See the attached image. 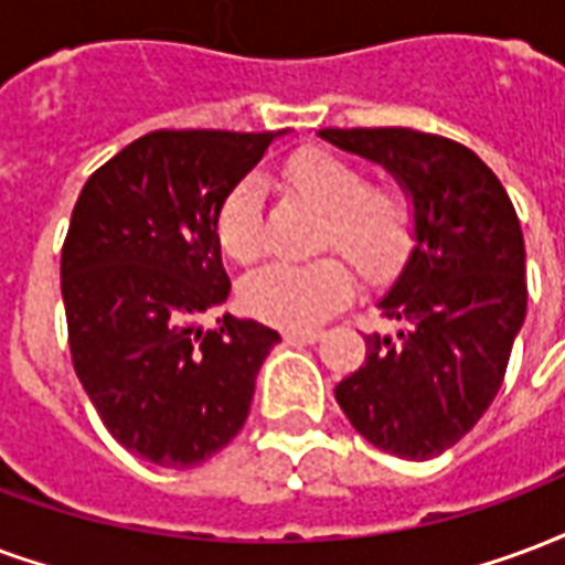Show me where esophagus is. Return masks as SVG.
<instances>
[{
  "mask_svg": "<svg viewBox=\"0 0 565 565\" xmlns=\"http://www.w3.org/2000/svg\"><path fill=\"white\" fill-rule=\"evenodd\" d=\"M284 341H299V344H315L320 338V329H284Z\"/></svg>",
  "mask_w": 565,
  "mask_h": 565,
  "instance_id": "obj_1",
  "label": "esophagus"
}]
</instances>
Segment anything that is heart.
Instances as JSON below:
<instances>
[{"instance_id": "1", "label": "heart", "mask_w": 565, "mask_h": 565, "mask_svg": "<svg viewBox=\"0 0 565 565\" xmlns=\"http://www.w3.org/2000/svg\"><path fill=\"white\" fill-rule=\"evenodd\" d=\"M284 182L299 198L326 212L323 245H335L359 271L386 275L407 254L413 239V203L398 185H367L365 173L347 158L305 149L284 164ZM218 245L230 260L254 263L266 245L263 185L239 179L218 212ZM353 271L341 257L311 263H271L242 284L250 315L275 326H311L344 302Z\"/></svg>"}]
</instances>
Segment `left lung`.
<instances>
[{"label": "left lung", "mask_w": 565, "mask_h": 565, "mask_svg": "<svg viewBox=\"0 0 565 565\" xmlns=\"http://www.w3.org/2000/svg\"><path fill=\"white\" fill-rule=\"evenodd\" d=\"M377 161L413 200L416 245L380 311L395 335H365V365L335 386L350 425L377 449L425 461L452 449L503 386L527 315L524 236L482 158L413 128H323Z\"/></svg>", "instance_id": "obj_1"}]
</instances>
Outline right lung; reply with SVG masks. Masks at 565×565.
Returning <instances> with one entry per match:
<instances>
[{"label":"right lung","instance_id":"add662e5","mask_svg":"<svg viewBox=\"0 0 565 565\" xmlns=\"http://www.w3.org/2000/svg\"><path fill=\"white\" fill-rule=\"evenodd\" d=\"M278 134L152 131L83 185L62 245L71 362L104 428L131 455L185 470L248 419L281 335L224 315L218 212Z\"/></svg>","mask_w":565,"mask_h":565}]
</instances>
